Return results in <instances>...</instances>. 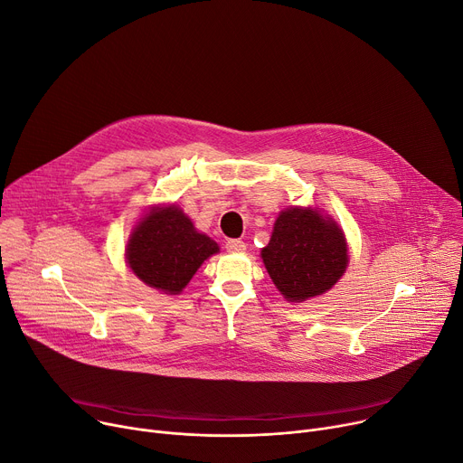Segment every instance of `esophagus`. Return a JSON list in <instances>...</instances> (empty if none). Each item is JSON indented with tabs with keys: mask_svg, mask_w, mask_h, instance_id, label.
<instances>
[{
	"mask_svg": "<svg viewBox=\"0 0 463 463\" xmlns=\"http://www.w3.org/2000/svg\"><path fill=\"white\" fill-rule=\"evenodd\" d=\"M226 250L228 252H244L246 244L241 239H228L226 241Z\"/></svg>",
	"mask_w": 463,
	"mask_h": 463,
	"instance_id": "34e87169",
	"label": "esophagus"
}]
</instances>
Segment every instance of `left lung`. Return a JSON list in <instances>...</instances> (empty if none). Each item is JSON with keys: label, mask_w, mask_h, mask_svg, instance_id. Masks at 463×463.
I'll return each mask as SVG.
<instances>
[{"label": "left lung", "mask_w": 463, "mask_h": 463, "mask_svg": "<svg viewBox=\"0 0 463 463\" xmlns=\"http://www.w3.org/2000/svg\"><path fill=\"white\" fill-rule=\"evenodd\" d=\"M263 263L289 302L326 293L343 276L348 256L339 226L313 209H288L276 219Z\"/></svg>", "instance_id": "left-lung-1"}]
</instances>
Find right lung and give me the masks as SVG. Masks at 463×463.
I'll return each mask as SVG.
<instances>
[{
    "label": "right lung",
    "mask_w": 463,
    "mask_h": 463,
    "mask_svg": "<svg viewBox=\"0 0 463 463\" xmlns=\"http://www.w3.org/2000/svg\"><path fill=\"white\" fill-rule=\"evenodd\" d=\"M219 244L198 233L189 217L175 205L154 209L135 228L128 244V263L146 286L168 293H180L198 267Z\"/></svg>",
    "instance_id": "obj_1"
}]
</instances>
